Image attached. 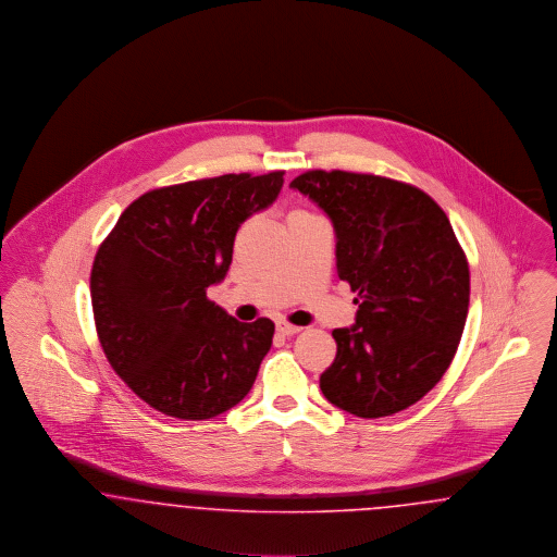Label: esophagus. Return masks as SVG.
<instances>
[{"mask_svg":"<svg viewBox=\"0 0 557 557\" xmlns=\"http://www.w3.org/2000/svg\"><path fill=\"white\" fill-rule=\"evenodd\" d=\"M276 331L281 333V335H287V337H292L295 333H299L301 331V326H295V324H289L287 321H278L276 322Z\"/></svg>","mask_w":557,"mask_h":557,"instance_id":"esophagus-1","label":"esophagus"}]
</instances>
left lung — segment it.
Returning <instances> with one entry per match:
<instances>
[{"instance_id": "8db88e82", "label": "left lung", "mask_w": 557, "mask_h": 557, "mask_svg": "<svg viewBox=\"0 0 557 557\" xmlns=\"http://www.w3.org/2000/svg\"><path fill=\"white\" fill-rule=\"evenodd\" d=\"M289 186L329 215L337 276L358 293L356 322L333 331L324 398L362 419L409 409L450 367L468 319V260L446 213L371 174L314 170Z\"/></svg>"}]
</instances>
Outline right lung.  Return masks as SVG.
Instances as JSON below:
<instances>
[{
  "label": "right lung",
  "mask_w": 557,
  "mask_h": 557,
  "mask_svg": "<svg viewBox=\"0 0 557 557\" xmlns=\"http://www.w3.org/2000/svg\"><path fill=\"white\" fill-rule=\"evenodd\" d=\"M283 174L150 190L100 245L89 276L98 339L119 377L152 409L201 421L249 394L274 322H238L207 289L224 281L240 224L276 201Z\"/></svg>",
  "instance_id": "1"
}]
</instances>
